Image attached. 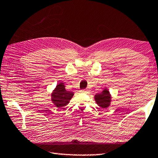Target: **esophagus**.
I'll return each instance as SVG.
<instances>
[{"label":"esophagus","instance_id":"obj_1","mask_svg":"<svg viewBox=\"0 0 158 158\" xmlns=\"http://www.w3.org/2000/svg\"><path fill=\"white\" fill-rule=\"evenodd\" d=\"M80 92L82 93H88V90H85V89H84V90H81Z\"/></svg>","mask_w":158,"mask_h":158}]
</instances>
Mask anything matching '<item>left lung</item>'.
Here are the masks:
<instances>
[{
    "label": "left lung",
    "instance_id": "8db88e82",
    "mask_svg": "<svg viewBox=\"0 0 158 158\" xmlns=\"http://www.w3.org/2000/svg\"><path fill=\"white\" fill-rule=\"evenodd\" d=\"M94 100L99 107L106 108L108 107L111 102V95L107 89H104L101 93L94 95Z\"/></svg>",
    "mask_w": 158,
    "mask_h": 158
}]
</instances>
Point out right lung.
I'll list each match as a JSON object with an SVG mask.
<instances>
[{
	"mask_svg": "<svg viewBox=\"0 0 158 158\" xmlns=\"http://www.w3.org/2000/svg\"><path fill=\"white\" fill-rule=\"evenodd\" d=\"M73 95V92L65 90L64 83L60 82L52 93L51 99L53 104L60 108L68 105Z\"/></svg>",
	"mask_w": 158,
	"mask_h": 158,
	"instance_id": "obj_1",
	"label": "right lung"
}]
</instances>
